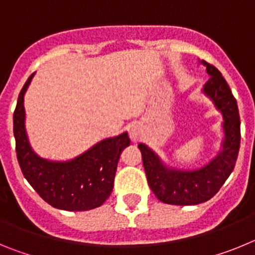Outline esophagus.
<instances>
[{"mask_svg":"<svg viewBox=\"0 0 255 255\" xmlns=\"http://www.w3.org/2000/svg\"><path fill=\"white\" fill-rule=\"evenodd\" d=\"M140 135H141L140 125H138V124H134V125L130 128V138H131L134 141H136L139 138H140Z\"/></svg>","mask_w":255,"mask_h":255,"instance_id":"1","label":"esophagus"}]
</instances>
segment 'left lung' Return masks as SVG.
<instances>
[{"label":"left lung","mask_w":255,"mask_h":255,"mask_svg":"<svg viewBox=\"0 0 255 255\" xmlns=\"http://www.w3.org/2000/svg\"><path fill=\"white\" fill-rule=\"evenodd\" d=\"M199 62L206 66L209 76L202 93L212 101L224 119V139L215 158L194 170L175 168L164 163L148 145L138 144L149 188L161 202L173 206H195L217 194L235 167L240 148V116L236 100L220 71L206 61Z\"/></svg>","instance_id":"1"}]
</instances>
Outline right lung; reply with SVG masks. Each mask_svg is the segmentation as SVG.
<instances>
[{
	"mask_svg": "<svg viewBox=\"0 0 255 255\" xmlns=\"http://www.w3.org/2000/svg\"><path fill=\"white\" fill-rule=\"evenodd\" d=\"M34 74L22 87L13 112V135L22 175L40 198L64 211H88L102 206L114 189L115 173L128 132L106 138L69 161L42 158L33 150L25 129L24 96Z\"/></svg>",
	"mask_w": 255,
	"mask_h": 255,
	"instance_id": "1",
	"label": "right lung"
}]
</instances>
